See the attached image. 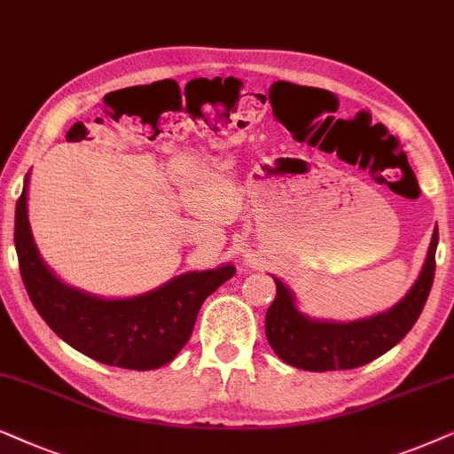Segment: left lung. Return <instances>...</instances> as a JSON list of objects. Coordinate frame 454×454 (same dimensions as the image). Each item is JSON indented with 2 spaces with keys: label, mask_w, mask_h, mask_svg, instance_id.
<instances>
[{
  "label": "left lung",
  "mask_w": 454,
  "mask_h": 454,
  "mask_svg": "<svg viewBox=\"0 0 454 454\" xmlns=\"http://www.w3.org/2000/svg\"><path fill=\"white\" fill-rule=\"evenodd\" d=\"M438 228L419 276L409 293L390 309L355 322H332L309 317L297 307V299L276 276V299L265 313V336L284 364L305 372L353 370L378 359L396 347L424 311L436 271Z\"/></svg>",
  "instance_id": "1"
}]
</instances>
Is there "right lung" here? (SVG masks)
I'll return each instance as SVG.
<instances>
[{"label":"right lung","instance_id":"obj_1","mask_svg":"<svg viewBox=\"0 0 454 454\" xmlns=\"http://www.w3.org/2000/svg\"><path fill=\"white\" fill-rule=\"evenodd\" d=\"M14 243L22 282L45 324L78 353L137 372L170 364L189 342L203 301L237 274L232 263L184 271L149 293L120 299L70 286L53 274L35 243L28 222V174L16 203Z\"/></svg>","mask_w":454,"mask_h":454}]
</instances>
